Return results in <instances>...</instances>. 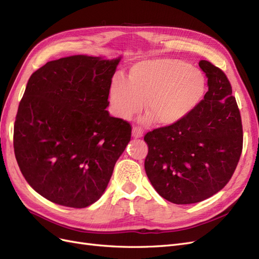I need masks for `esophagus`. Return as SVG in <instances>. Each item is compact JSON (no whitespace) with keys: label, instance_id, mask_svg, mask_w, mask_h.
<instances>
[{"label":"esophagus","instance_id":"esophagus-1","mask_svg":"<svg viewBox=\"0 0 259 259\" xmlns=\"http://www.w3.org/2000/svg\"><path fill=\"white\" fill-rule=\"evenodd\" d=\"M143 135H144V131L142 128L138 127V126L133 127V136H134L135 138H139V137H142Z\"/></svg>","mask_w":259,"mask_h":259}]
</instances>
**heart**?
<instances>
[{
	"label": "heart",
	"instance_id": "b5f03b06",
	"mask_svg": "<svg viewBox=\"0 0 259 259\" xmlns=\"http://www.w3.org/2000/svg\"><path fill=\"white\" fill-rule=\"evenodd\" d=\"M206 92L205 76L199 69L178 59L138 62L128 80L116 75L109 89V98L116 115L131 119L142 110L144 101L149 121L154 117L162 126L183 121L202 101Z\"/></svg>",
	"mask_w": 259,
	"mask_h": 259
}]
</instances>
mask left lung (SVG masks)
Segmentation results:
<instances>
[{
  "instance_id": "8db88e82",
  "label": "left lung",
  "mask_w": 259,
  "mask_h": 259,
  "mask_svg": "<svg viewBox=\"0 0 259 259\" xmlns=\"http://www.w3.org/2000/svg\"><path fill=\"white\" fill-rule=\"evenodd\" d=\"M208 91L183 121L145 135V169L162 198L175 204L205 200L228 184L242 153L237 100L221 69L201 60Z\"/></svg>"
}]
</instances>
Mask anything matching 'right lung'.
I'll use <instances>...</instances> for the list:
<instances>
[{"mask_svg":"<svg viewBox=\"0 0 259 259\" xmlns=\"http://www.w3.org/2000/svg\"><path fill=\"white\" fill-rule=\"evenodd\" d=\"M121 57L75 55L32 73L14 125L21 174L45 199L83 208L105 192L131 140V124L110 116L109 89Z\"/></svg>","mask_w":259,"mask_h":259,"instance_id":"1","label":"right lung"}]
</instances>
